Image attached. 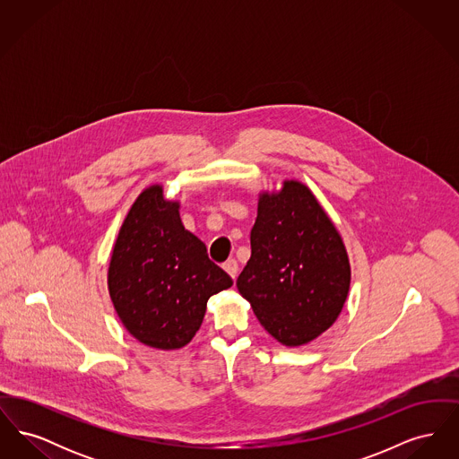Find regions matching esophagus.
Segmentation results:
<instances>
[{
	"instance_id": "obj_1",
	"label": "esophagus",
	"mask_w": 459,
	"mask_h": 459,
	"mask_svg": "<svg viewBox=\"0 0 459 459\" xmlns=\"http://www.w3.org/2000/svg\"><path fill=\"white\" fill-rule=\"evenodd\" d=\"M223 270H225L232 279H236V275H238V272H239V264H238V262H236L234 258H230V260H227V262L223 263Z\"/></svg>"
}]
</instances>
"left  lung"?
<instances>
[{
  "mask_svg": "<svg viewBox=\"0 0 459 459\" xmlns=\"http://www.w3.org/2000/svg\"><path fill=\"white\" fill-rule=\"evenodd\" d=\"M350 282L342 239L306 186L287 180L260 197L236 284L270 335L290 348L316 339L337 320Z\"/></svg>",
  "mask_w": 459,
  "mask_h": 459,
  "instance_id": "left-lung-1",
  "label": "left lung"
}]
</instances>
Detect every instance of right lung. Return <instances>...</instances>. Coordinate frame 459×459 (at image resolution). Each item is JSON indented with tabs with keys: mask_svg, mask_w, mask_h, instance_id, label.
I'll return each instance as SVG.
<instances>
[{
	"mask_svg": "<svg viewBox=\"0 0 459 459\" xmlns=\"http://www.w3.org/2000/svg\"><path fill=\"white\" fill-rule=\"evenodd\" d=\"M232 285L206 246L184 229L178 203L143 191L113 247L108 289L122 324L156 350H178L203 324L208 299Z\"/></svg>",
	"mask_w": 459,
	"mask_h": 459,
	"instance_id": "1",
	"label": "right lung"
}]
</instances>
